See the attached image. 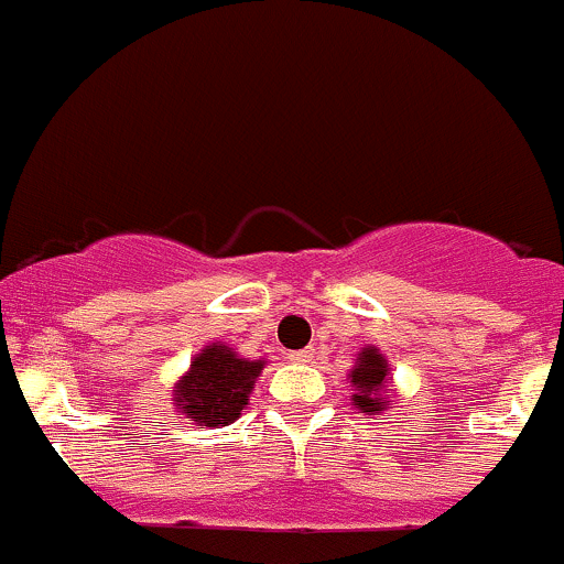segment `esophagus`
<instances>
[{"instance_id": "esophagus-1", "label": "esophagus", "mask_w": 564, "mask_h": 564, "mask_svg": "<svg viewBox=\"0 0 564 564\" xmlns=\"http://www.w3.org/2000/svg\"><path fill=\"white\" fill-rule=\"evenodd\" d=\"M290 362H308L312 360V349H299V352L288 355Z\"/></svg>"}]
</instances>
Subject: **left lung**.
Wrapping results in <instances>:
<instances>
[{
    "label": "left lung",
    "mask_w": 564,
    "mask_h": 564,
    "mask_svg": "<svg viewBox=\"0 0 564 564\" xmlns=\"http://www.w3.org/2000/svg\"><path fill=\"white\" fill-rule=\"evenodd\" d=\"M387 373H390V368H387V360L379 355V349H362L357 357V366L349 371V379L357 390L352 395L355 409H360L362 414H381L390 405V401L379 395L387 387Z\"/></svg>",
    "instance_id": "1"
}]
</instances>
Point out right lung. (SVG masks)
<instances>
[{
    "mask_svg": "<svg viewBox=\"0 0 564 564\" xmlns=\"http://www.w3.org/2000/svg\"><path fill=\"white\" fill-rule=\"evenodd\" d=\"M263 360L239 357L226 344H209L174 384V405L196 427H226L241 416Z\"/></svg>",
    "mask_w": 564,
    "mask_h": 564,
    "instance_id": "right-lung-1",
    "label": "right lung"
}]
</instances>
